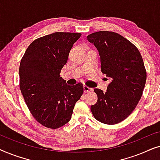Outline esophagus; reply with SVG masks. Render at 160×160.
<instances>
[{
    "instance_id": "esophagus-1",
    "label": "esophagus",
    "mask_w": 160,
    "mask_h": 160,
    "mask_svg": "<svg viewBox=\"0 0 160 160\" xmlns=\"http://www.w3.org/2000/svg\"><path fill=\"white\" fill-rule=\"evenodd\" d=\"M93 89L92 88H89V87L87 86H84V92H92Z\"/></svg>"
}]
</instances>
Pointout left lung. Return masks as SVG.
Wrapping results in <instances>:
<instances>
[{
	"label": "left lung",
	"mask_w": 160,
	"mask_h": 160,
	"mask_svg": "<svg viewBox=\"0 0 160 160\" xmlns=\"http://www.w3.org/2000/svg\"><path fill=\"white\" fill-rule=\"evenodd\" d=\"M87 40L99 52L102 73L111 79L106 92L94 89L98 101L91 111L102 123H119L134 111L143 94L146 81L143 58L133 43L117 32H93Z\"/></svg>",
	"instance_id": "obj_1"
}]
</instances>
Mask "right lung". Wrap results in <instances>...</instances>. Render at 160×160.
<instances>
[{"label": "right lung", "instance_id": "1", "mask_svg": "<svg viewBox=\"0 0 160 160\" xmlns=\"http://www.w3.org/2000/svg\"><path fill=\"white\" fill-rule=\"evenodd\" d=\"M81 36L56 32L41 37L30 43L21 60V92L32 117L46 128L67 124L84 92L82 84L70 86L60 77L70 50Z\"/></svg>", "mask_w": 160, "mask_h": 160}]
</instances>
